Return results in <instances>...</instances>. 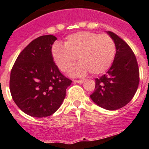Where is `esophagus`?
<instances>
[{"mask_svg":"<svg viewBox=\"0 0 149 149\" xmlns=\"http://www.w3.org/2000/svg\"><path fill=\"white\" fill-rule=\"evenodd\" d=\"M84 81V80H74V81H73V82L74 84H76V83H77V84H82Z\"/></svg>","mask_w":149,"mask_h":149,"instance_id":"esophagus-1","label":"esophagus"}]
</instances>
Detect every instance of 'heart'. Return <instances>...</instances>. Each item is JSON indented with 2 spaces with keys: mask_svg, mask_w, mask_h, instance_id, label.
Wrapping results in <instances>:
<instances>
[{
  "mask_svg": "<svg viewBox=\"0 0 149 149\" xmlns=\"http://www.w3.org/2000/svg\"><path fill=\"white\" fill-rule=\"evenodd\" d=\"M54 61L61 72H66L75 61L79 62L71 68L72 77L106 72L113 62L116 45L107 34L91 32H77L68 36L64 45L56 42L52 49Z\"/></svg>",
  "mask_w": 149,
  "mask_h": 149,
  "instance_id": "obj_1",
  "label": "heart"
}]
</instances>
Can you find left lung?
Here are the masks:
<instances>
[{
	"instance_id": "left-lung-1",
	"label": "left lung",
	"mask_w": 149,
	"mask_h": 149,
	"mask_svg": "<svg viewBox=\"0 0 149 149\" xmlns=\"http://www.w3.org/2000/svg\"><path fill=\"white\" fill-rule=\"evenodd\" d=\"M116 45V55L107 74L95 79V90L90 96L94 104L116 110L129 104L139 83V70L133 52L115 33L107 31Z\"/></svg>"
}]
</instances>
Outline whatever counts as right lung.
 I'll use <instances>...</instances> for the list:
<instances>
[{
    "mask_svg": "<svg viewBox=\"0 0 149 149\" xmlns=\"http://www.w3.org/2000/svg\"><path fill=\"white\" fill-rule=\"evenodd\" d=\"M52 35L36 38L18 55L10 72V91L13 101L26 114L45 117L53 114L65 97L72 81L53 61Z\"/></svg>",
    "mask_w": 149,
    "mask_h": 149,
    "instance_id": "add662e5",
    "label": "right lung"
}]
</instances>
